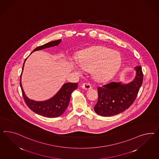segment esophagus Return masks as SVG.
<instances>
[{"mask_svg": "<svg viewBox=\"0 0 159 159\" xmlns=\"http://www.w3.org/2000/svg\"><path fill=\"white\" fill-rule=\"evenodd\" d=\"M82 88L84 90H89V89H91V86L89 83H83L82 84Z\"/></svg>", "mask_w": 159, "mask_h": 159, "instance_id": "1", "label": "esophagus"}]
</instances>
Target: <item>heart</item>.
<instances>
[{"instance_id":"1","label":"heart","mask_w":159,"mask_h":159,"mask_svg":"<svg viewBox=\"0 0 159 159\" xmlns=\"http://www.w3.org/2000/svg\"><path fill=\"white\" fill-rule=\"evenodd\" d=\"M83 69L92 70L93 77L98 82H105L116 72L121 64L119 54L103 47H97L82 52L77 60Z\"/></svg>"}]
</instances>
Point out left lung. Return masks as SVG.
Returning a JSON list of instances; mask_svg holds the SVG:
<instances>
[{"label": "left lung", "instance_id": "8db88e82", "mask_svg": "<svg viewBox=\"0 0 159 159\" xmlns=\"http://www.w3.org/2000/svg\"><path fill=\"white\" fill-rule=\"evenodd\" d=\"M135 77L129 84L110 82L98 87V98L94 107L96 113L102 116H113L124 112L133 103L143 77L141 66H135Z\"/></svg>", "mask_w": 159, "mask_h": 159}]
</instances>
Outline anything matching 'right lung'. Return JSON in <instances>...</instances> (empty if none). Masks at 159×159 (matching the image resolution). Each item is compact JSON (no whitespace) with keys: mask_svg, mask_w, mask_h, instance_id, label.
<instances>
[{"mask_svg":"<svg viewBox=\"0 0 159 159\" xmlns=\"http://www.w3.org/2000/svg\"><path fill=\"white\" fill-rule=\"evenodd\" d=\"M61 41V40L59 39L48 42L45 44H43L42 46H40L39 47H36V48H34L33 52L57 46L60 43ZM25 60L24 61V64L22 66V72L24 69V65ZM20 84L21 89L22 96L26 105L34 113L38 114L39 115H42L47 117H58L61 116L65 112V111L68 106L71 93L73 90L77 89L78 85L77 83H65L59 91L53 97H52V98L45 101L38 102L27 98L22 87L21 77Z\"/></svg>","mask_w":159,"mask_h":159,"instance_id":"obj_1","label":"right lung"}]
</instances>
